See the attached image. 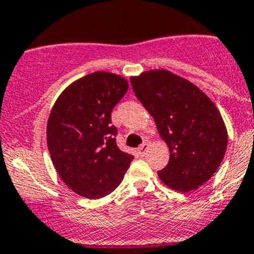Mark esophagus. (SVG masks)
Here are the masks:
<instances>
[{
  "label": "esophagus",
  "mask_w": 254,
  "mask_h": 254,
  "mask_svg": "<svg viewBox=\"0 0 254 254\" xmlns=\"http://www.w3.org/2000/svg\"><path fill=\"white\" fill-rule=\"evenodd\" d=\"M147 147H149V142H143V143H141L140 146H138V149H137L138 154H140V155H143V154H145V152H146V150H147Z\"/></svg>",
  "instance_id": "esophagus-1"
}]
</instances>
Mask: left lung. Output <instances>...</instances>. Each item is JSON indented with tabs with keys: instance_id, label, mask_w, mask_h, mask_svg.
Returning <instances> with one entry per match:
<instances>
[{
	"instance_id": "left-lung-1",
	"label": "left lung",
	"mask_w": 254,
	"mask_h": 254,
	"mask_svg": "<svg viewBox=\"0 0 254 254\" xmlns=\"http://www.w3.org/2000/svg\"><path fill=\"white\" fill-rule=\"evenodd\" d=\"M131 84L169 149V163L158 172L160 181L178 192L197 190L214 176L228 147L217 107L199 87L168 69L132 76Z\"/></svg>"
}]
</instances>
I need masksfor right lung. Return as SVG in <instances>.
Segmentation results:
<instances>
[{
    "label": "right lung",
    "instance_id": "1",
    "mask_svg": "<svg viewBox=\"0 0 254 254\" xmlns=\"http://www.w3.org/2000/svg\"><path fill=\"white\" fill-rule=\"evenodd\" d=\"M128 90L117 73L96 71L64 89L47 122V145L62 182L78 196L102 198L123 181L133 156L116 143L111 114Z\"/></svg>",
    "mask_w": 254,
    "mask_h": 254
}]
</instances>
